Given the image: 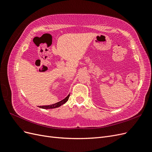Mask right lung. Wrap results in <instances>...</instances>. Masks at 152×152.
Here are the masks:
<instances>
[{
  "instance_id": "obj_1",
  "label": "right lung",
  "mask_w": 152,
  "mask_h": 152,
  "mask_svg": "<svg viewBox=\"0 0 152 152\" xmlns=\"http://www.w3.org/2000/svg\"><path fill=\"white\" fill-rule=\"evenodd\" d=\"M70 94H68L66 98H65L64 99L61 100V102H58V103H55V104H53L48 105V106H39V108H44V109H50V108H58L59 107H60V106H61L62 104H65L67 102V101L68 100L69 97H70Z\"/></svg>"
}]
</instances>
